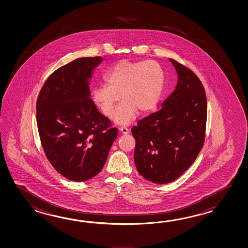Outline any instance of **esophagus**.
<instances>
[{"instance_id":"1","label":"esophagus","mask_w":248,"mask_h":248,"mask_svg":"<svg viewBox=\"0 0 248 248\" xmlns=\"http://www.w3.org/2000/svg\"><path fill=\"white\" fill-rule=\"evenodd\" d=\"M120 131L123 135H127V134H129V130H128V128L126 127V126H121L120 127Z\"/></svg>"}]
</instances>
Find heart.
I'll list each match as a JSON object with an SVG mask.
<instances>
[{"instance_id": "b5f03b06", "label": "heart", "mask_w": 248, "mask_h": 248, "mask_svg": "<svg viewBox=\"0 0 248 248\" xmlns=\"http://www.w3.org/2000/svg\"><path fill=\"white\" fill-rule=\"evenodd\" d=\"M106 85L95 86L92 100L108 116L117 102L122 99L111 120L126 125L137 116L138 111L147 113L155 108L164 88V72L159 63L149 61L121 60L104 75Z\"/></svg>"}]
</instances>
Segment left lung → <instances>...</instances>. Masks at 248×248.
Wrapping results in <instances>:
<instances>
[{
  "label": "left lung",
  "mask_w": 248,
  "mask_h": 248,
  "mask_svg": "<svg viewBox=\"0 0 248 248\" xmlns=\"http://www.w3.org/2000/svg\"><path fill=\"white\" fill-rule=\"evenodd\" d=\"M177 74L174 91L161 108L132 127L136 139L134 160L139 174L158 185L177 179L195 161L203 147L206 96L190 69L169 58Z\"/></svg>",
  "instance_id": "8db88e82"
}]
</instances>
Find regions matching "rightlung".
<instances>
[{"label":"right lung","mask_w":248,"mask_h":248,"mask_svg":"<svg viewBox=\"0 0 248 248\" xmlns=\"http://www.w3.org/2000/svg\"><path fill=\"white\" fill-rule=\"evenodd\" d=\"M102 61L80 58L63 65L47 78L38 96L42 147L54 169L74 182L100 173L118 135L91 99L90 79Z\"/></svg>","instance_id":"right-lung-1"}]
</instances>
